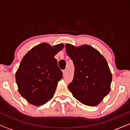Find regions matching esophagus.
<instances>
[{
  "instance_id": "esophagus-1",
  "label": "esophagus",
  "mask_w": 130,
  "mask_h": 130,
  "mask_svg": "<svg viewBox=\"0 0 130 130\" xmlns=\"http://www.w3.org/2000/svg\"><path fill=\"white\" fill-rule=\"evenodd\" d=\"M66 70H63V75H65V74H66Z\"/></svg>"
}]
</instances>
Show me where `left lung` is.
I'll list each match as a JSON object with an SVG mask.
<instances>
[{"instance_id": "1", "label": "left lung", "mask_w": 130, "mask_h": 130, "mask_svg": "<svg viewBox=\"0 0 130 130\" xmlns=\"http://www.w3.org/2000/svg\"><path fill=\"white\" fill-rule=\"evenodd\" d=\"M66 53L74 66L73 79L68 88L82 104L98 105L111 90L112 74L105 58L89 45H65Z\"/></svg>"}]
</instances>
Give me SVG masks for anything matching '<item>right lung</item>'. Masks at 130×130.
I'll return each mask as SVG.
<instances>
[{"mask_svg": "<svg viewBox=\"0 0 130 130\" xmlns=\"http://www.w3.org/2000/svg\"><path fill=\"white\" fill-rule=\"evenodd\" d=\"M60 44L41 43L26 53L15 74L18 91L28 102L42 105L54 96L58 82L63 78L54 56L63 48Z\"/></svg>", "mask_w": 130, "mask_h": 130, "instance_id": "1", "label": "right lung"}]
</instances>
